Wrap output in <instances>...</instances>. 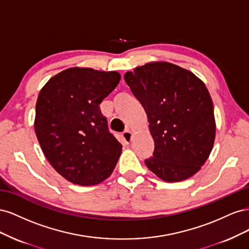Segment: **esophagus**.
<instances>
[{
	"label": "esophagus",
	"instance_id": "obj_1",
	"mask_svg": "<svg viewBox=\"0 0 249 249\" xmlns=\"http://www.w3.org/2000/svg\"><path fill=\"white\" fill-rule=\"evenodd\" d=\"M122 136H123V139L126 143V144H130L131 141H132V138H133V133L130 130H126L123 133Z\"/></svg>",
	"mask_w": 249,
	"mask_h": 249
}]
</instances>
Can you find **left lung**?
<instances>
[{"label": "left lung", "mask_w": 249, "mask_h": 249, "mask_svg": "<svg viewBox=\"0 0 249 249\" xmlns=\"http://www.w3.org/2000/svg\"><path fill=\"white\" fill-rule=\"evenodd\" d=\"M124 81L147 115L155 141L147 168L165 182L196 173L212 152L216 124L208 89L190 71L149 62L124 73Z\"/></svg>", "instance_id": "8db88e82"}]
</instances>
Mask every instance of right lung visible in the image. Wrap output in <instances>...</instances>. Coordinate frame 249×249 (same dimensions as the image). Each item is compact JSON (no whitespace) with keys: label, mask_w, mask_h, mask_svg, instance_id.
<instances>
[{"label":"right lung","mask_w":249,"mask_h":249,"mask_svg":"<svg viewBox=\"0 0 249 249\" xmlns=\"http://www.w3.org/2000/svg\"><path fill=\"white\" fill-rule=\"evenodd\" d=\"M119 81L117 71L71 67L40 90L34 120L37 139L53 168L72 184H100L116 166L122 144L108 131L100 104Z\"/></svg>","instance_id":"obj_1"}]
</instances>
